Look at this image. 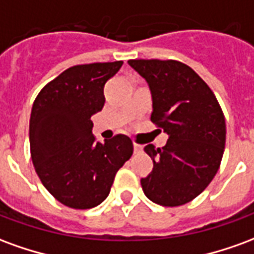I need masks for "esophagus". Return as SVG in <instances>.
Masks as SVG:
<instances>
[{"label":"esophagus","mask_w":254,"mask_h":254,"mask_svg":"<svg viewBox=\"0 0 254 254\" xmlns=\"http://www.w3.org/2000/svg\"><path fill=\"white\" fill-rule=\"evenodd\" d=\"M133 148H134V154H140V152H141V149H143V147H141L140 144L134 143L133 144Z\"/></svg>","instance_id":"1"}]
</instances>
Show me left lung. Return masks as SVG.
I'll return each mask as SVG.
<instances>
[{
	"mask_svg": "<svg viewBox=\"0 0 254 254\" xmlns=\"http://www.w3.org/2000/svg\"><path fill=\"white\" fill-rule=\"evenodd\" d=\"M152 92L151 122L169 134L162 148L144 152L154 169L141 178L144 194L163 207H178L196 198L218 173L226 144L222 107L207 83L176 60H129Z\"/></svg>",
	"mask_w": 254,
	"mask_h": 254,
	"instance_id": "left-lung-1",
	"label": "left lung"
}]
</instances>
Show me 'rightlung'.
Wrapping results in <instances>:
<instances>
[{"instance_id": "1", "label": "right lung", "mask_w": 254, "mask_h": 254, "mask_svg": "<svg viewBox=\"0 0 254 254\" xmlns=\"http://www.w3.org/2000/svg\"><path fill=\"white\" fill-rule=\"evenodd\" d=\"M122 64L74 65L49 81L34 100L31 159L43 187L73 209L99 205L133 154L132 140L125 134L100 143L91 132V116L105 105L106 81Z\"/></svg>"}]
</instances>
